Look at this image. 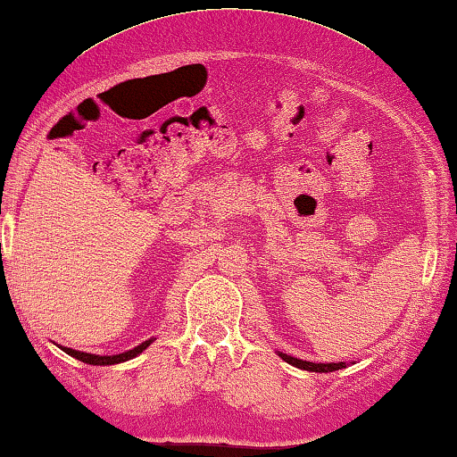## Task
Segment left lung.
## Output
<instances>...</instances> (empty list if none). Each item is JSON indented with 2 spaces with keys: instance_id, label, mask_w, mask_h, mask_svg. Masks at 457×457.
I'll return each mask as SVG.
<instances>
[{
  "instance_id": "1",
  "label": "left lung",
  "mask_w": 457,
  "mask_h": 457,
  "mask_svg": "<svg viewBox=\"0 0 457 457\" xmlns=\"http://www.w3.org/2000/svg\"><path fill=\"white\" fill-rule=\"evenodd\" d=\"M281 355L283 361H287L293 367H299V370H305V371H317V373H329V371H337L345 367V363L339 361V363H311V361H303V359L297 357H291L287 353H278Z\"/></svg>"
}]
</instances>
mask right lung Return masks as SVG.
Returning <instances> with one entry per match:
<instances>
[{
    "label": "right lung",
    "instance_id": "obj_1",
    "mask_svg": "<svg viewBox=\"0 0 457 457\" xmlns=\"http://www.w3.org/2000/svg\"><path fill=\"white\" fill-rule=\"evenodd\" d=\"M154 339H148L140 343L138 347H134L130 351H124V353H118V355H92V353H84V351H76V349H70V347H62V351H66L68 355L79 359V361H84L87 365H116V363H122L128 361V359H134L136 355H140L144 349H146L150 343Z\"/></svg>",
    "mask_w": 457,
    "mask_h": 457
}]
</instances>
